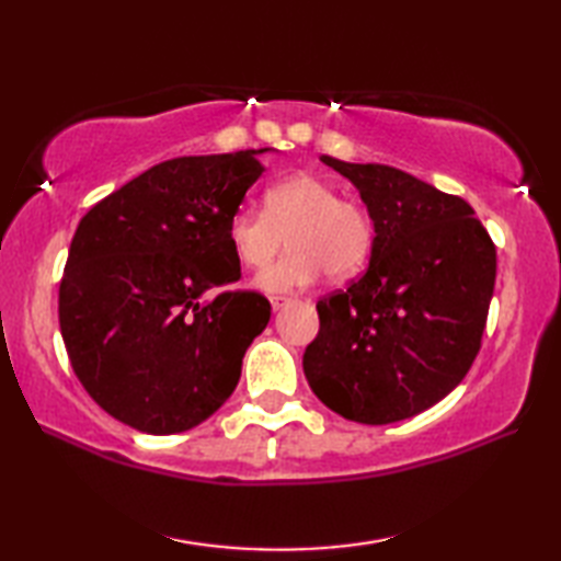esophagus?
Instances as JSON below:
<instances>
[{
  "mask_svg": "<svg viewBox=\"0 0 561 561\" xmlns=\"http://www.w3.org/2000/svg\"><path fill=\"white\" fill-rule=\"evenodd\" d=\"M270 304H272V311H282L284 306L291 304V299H289V296H272Z\"/></svg>",
  "mask_w": 561,
  "mask_h": 561,
  "instance_id": "obj_1",
  "label": "esophagus"
}]
</instances>
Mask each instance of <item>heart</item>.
I'll return each instance as SVG.
<instances>
[{"mask_svg":"<svg viewBox=\"0 0 561 561\" xmlns=\"http://www.w3.org/2000/svg\"><path fill=\"white\" fill-rule=\"evenodd\" d=\"M262 209L241 207L226 224V238L238 262L262 267L279 253L289 236L291 250L257 277V287L287 294L330 272L350 277L359 272L374 250V221L356 202L342 199L340 190L311 173L272 183Z\"/></svg>","mask_w":561,"mask_h":561,"instance_id":"obj_1","label":"heart"}]
</instances>
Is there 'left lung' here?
Listing matches in <instances>:
<instances>
[{"instance_id": "left-lung-1", "label": "left lung", "mask_w": 561, "mask_h": 561, "mask_svg": "<svg viewBox=\"0 0 561 561\" xmlns=\"http://www.w3.org/2000/svg\"><path fill=\"white\" fill-rule=\"evenodd\" d=\"M320 161L359 190L376 236L362 277L318 301L320 330L304 374L344 420H410L470 371L494 294L496 248L462 197L392 165Z\"/></svg>"}]
</instances>
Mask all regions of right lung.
Masks as SVG:
<instances>
[{
    "label": "right lung",
    "mask_w": 561,
    "mask_h": 561,
    "mask_svg": "<svg viewBox=\"0 0 561 561\" xmlns=\"http://www.w3.org/2000/svg\"><path fill=\"white\" fill-rule=\"evenodd\" d=\"M248 149L163 161L93 205L59 282V330L81 386L117 422L178 434L229 400L270 323L226 224L262 175Z\"/></svg>",
    "instance_id": "add662e5"
}]
</instances>
